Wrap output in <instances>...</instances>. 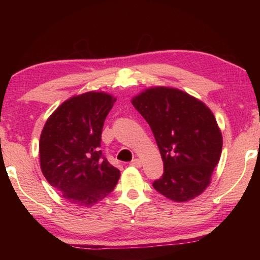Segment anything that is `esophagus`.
I'll return each instance as SVG.
<instances>
[{
  "label": "esophagus",
  "instance_id": "obj_1",
  "mask_svg": "<svg viewBox=\"0 0 260 260\" xmlns=\"http://www.w3.org/2000/svg\"><path fill=\"white\" fill-rule=\"evenodd\" d=\"M131 165L132 166H135V167H141V165H142V162H141V160L139 159V158H135V159H133L131 161Z\"/></svg>",
  "mask_w": 260,
  "mask_h": 260
}]
</instances>
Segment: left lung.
Segmentation results:
<instances>
[{"label": "left lung", "mask_w": 260, "mask_h": 260, "mask_svg": "<svg viewBox=\"0 0 260 260\" xmlns=\"http://www.w3.org/2000/svg\"><path fill=\"white\" fill-rule=\"evenodd\" d=\"M132 104L150 126L164 162V173L153 188L175 202L199 196L209 186L222 149L211 110L187 93L166 87L147 89Z\"/></svg>", "instance_id": "obj_1"}]
</instances>
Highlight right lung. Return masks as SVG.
Listing matches in <instances>:
<instances>
[{
    "label": "right lung",
    "instance_id": "1",
    "mask_svg": "<svg viewBox=\"0 0 260 260\" xmlns=\"http://www.w3.org/2000/svg\"><path fill=\"white\" fill-rule=\"evenodd\" d=\"M116 99L105 93L74 96L48 118L40 138L42 173L70 203L91 206L111 192L120 171L101 150L104 120Z\"/></svg>",
    "mask_w": 260,
    "mask_h": 260
}]
</instances>
